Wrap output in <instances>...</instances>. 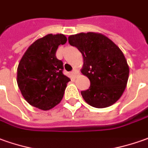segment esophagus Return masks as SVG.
Masks as SVG:
<instances>
[{"instance_id": "1", "label": "esophagus", "mask_w": 148, "mask_h": 148, "mask_svg": "<svg viewBox=\"0 0 148 148\" xmlns=\"http://www.w3.org/2000/svg\"><path fill=\"white\" fill-rule=\"evenodd\" d=\"M76 74H77V70H76V69H74L72 72V75L73 76H76Z\"/></svg>"}]
</instances>
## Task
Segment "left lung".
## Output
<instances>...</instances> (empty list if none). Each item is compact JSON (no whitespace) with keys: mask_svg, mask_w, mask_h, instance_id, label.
<instances>
[{"mask_svg":"<svg viewBox=\"0 0 148 148\" xmlns=\"http://www.w3.org/2000/svg\"><path fill=\"white\" fill-rule=\"evenodd\" d=\"M68 42L82 54L84 64L81 73L90 80L88 89L81 91L84 101L95 108L114 104L126 88L130 72L123 51L100 33L70 35Z\"/></svg>","mask_w":148,"mask_h":148,"instance_id":"8db88e82","label":"left lung"}]
</instances>
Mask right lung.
Wrapping results in <instances>:
<instances>
[{
	"mask_svg": "<svg viewBox=\"0 0 148 148\" xmlns=\"http://www.w3.org/2000/svg\"><path fill=\"white\" fill-rule=\"evenodd\" d=\"M66 42L64 34H49L34 42L21 57L17 82L23 97L32 106L49 110L63 98L70 79L63 74V62L56 53Z\"/></svg>",
	"mask_w": 148,
	"mask_h": 148,
	"instance_id": "add662e5",
	"label": "right lung"
}]
</instances>
